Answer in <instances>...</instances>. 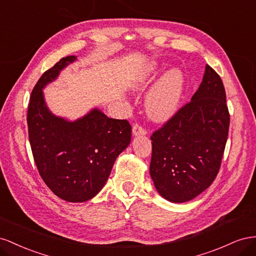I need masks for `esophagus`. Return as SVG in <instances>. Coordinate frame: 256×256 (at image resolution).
<instances>
[{"label":"esophagus","instance_id":"1","mask_svg":"<svg viewBox=\"0 0 256 256\" xmlns=\"http://www.w3.org/2000/svg\"><path fill=\"white\" fill-rule=\"evenodd\" d=\"M146 133H147V130H146V128H144V126H142L140 124H138V123L134 124V126H133V134H134L135 136H137V135H144Z\"/></svg>","mask_w":256,"mask_h":256}]
</instances>
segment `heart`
<instances>
[{
	"instance_id": "heart-1",
	"label": "heart",
	"mask_w": 256,
	"mask_h": 256,
	"mask_svg": "<svg viewBox=\"0 0 256 256\" xmlns=\"http://www.w3.org/2000/svg\"><path fill=\"white\" fill-rule=\"evenodd\" d=\"M154 68H150L138 80V86H144ZM184 88V77L177 70H170L160 80L152 90L147 100L148 114L153 120L163 121L168 119L176 112L180 103Z\"/></svg>"
}]
</instances>
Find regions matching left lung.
Masks as SVG:
<instances>
[{"label":"left lung","mask_w":256,"mask_h":256,"mask_svg":"<svg viewBox=\"0 0 256 256\" xmlns=\"http://www.w3.org/2000/svg\"><path fill=\"white\" fill-rule=\"evenodd\" d=\"M228 128L223 82L206 65L191 100L151 135L150 174L165 200L184 202L211 186L221 167Z\"/></svg>","instance_id":"8db88e82"}]
</instances>
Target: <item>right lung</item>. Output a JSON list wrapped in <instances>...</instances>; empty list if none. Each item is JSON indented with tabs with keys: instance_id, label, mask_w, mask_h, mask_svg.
<instances>
[{
	"instance_id": "right-lung-1",
	"label": "right lung",
	"mask_w": 256,
	"mask_h": 256,
	"mask_svg": "<svg viewBox=\"0 0 256 256\" xmlns=\"http://www.w3.org/2000/svg\"><path fill=\"white\" fill-rule=\"evenodd\" d=\"M75 60L74 56L62 58L40 76L31 93L26 121L34 162L44 182L60 198L82 202L105 186L116 158L130 144L132 126L98 109L74 122L49 112L42 89Z\"/></svg>"
}]
</instances>
